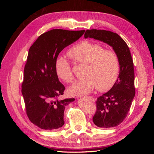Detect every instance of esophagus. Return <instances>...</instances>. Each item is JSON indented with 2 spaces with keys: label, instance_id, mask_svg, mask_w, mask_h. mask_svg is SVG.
<instances>
[{
  "label": "esophagus",
  "instance_id": "obj_1",
  "mask_svg": "<svg viewBox=\"0 0 154 154\" xmlns=\"http://www.w3.org/2000/svg\"><path fill=\"white\" fill-rule=\"evenodd\" d=\"M87 99H88L89 100H91V101H92V102H94V101H95V100H94V98L93 97H91V96H88V97H86Z\"/></svg>",
  "mask_w": 154,
  "mask_h": 154
}]
</instances>
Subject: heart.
Instances as JSON below:
<instances>
[{"label": "heart", "mask_w": 154, "mask_h": 154, "mask_svg": "<svg viewBox=\"0 0 154 154\" xmlns=\"http://www.w3.org/2000/svg\"><path fill=\"white\" fill-rule=\"evenodd\" d=\"M67 55L78 62L87 64V77L74 83L69 88L68 92L72 96L88 94L96 87L100 91H106L117 80L119 62L117 54L112 50L104 49L99 44L83 40L70 49ZM55 71L63 81L67 83L73 81L71 66L65 59L57 60Z\"/></svg>", "instance_id": "obj_1"}]
</instances>
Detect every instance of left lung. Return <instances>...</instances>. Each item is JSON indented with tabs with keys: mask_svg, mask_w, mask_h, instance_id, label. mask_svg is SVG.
Here are the masks:
<instances>
[{
	"mask_svg": "<svg viewBox=\"0 0 154 154\" xmlns=\"http://www.w3.org/2000/svg\"><path fill=\"white\" fill-rule=\"evenodd\" d=\"M85 38H94L112 48L119 62V73L110 90L97 97L93 122L100 128L119 125L126 118L135 96L134 63L130 51L123 39L110 31L89 29Z\"/></svg>",
	"mask_w": 154,
	"mask_h": 154,
	"instance_id": "obj_1",
	"label": "left lung"
}]
</instances>
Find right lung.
<instances>
[{
    "instance_id": "1",
    "label": "right lung",
    "mask_w": 154,
    "mask_h": 154,
    "mask_svg": "<svg viewBox=\"0 0 154 154\" xmlns=\"http://www.w3.org/2000/svg\"><path fill=\"white\" fill-rule=\"evenodd\" d=\"M84 32L85 30H51L41 35L29 50L22 94L29 120L42 129L62 127L66 106L75 100L60 99L66 88L59 82L55 64L59 53Z\"/></svg>"
}]
</instances>
